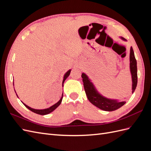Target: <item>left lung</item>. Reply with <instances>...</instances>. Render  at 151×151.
<instances>
[{"instance_id": "obj_1", "label": "left lung", "mask_w": 151, "mask_h": 151, "mask_svg": "<svg viewBox=\"0 0 151 151\" xmlns=\"http://www.w3.org/2000/svg\"><path fill=\"white\" fill-rule=\"evenodd\" d=\"M121 38L126 41L125 38L122 37H121ZM130 68L132 80V92L134 93L137 84V60L134 55L133 48L132 47L130 52ZM81 77L83 78L84 90L88 100L98 108L104 111H112L120 108L126 103L125 101H118L115 99H108L103 96L98 92L92 82L88 78V76L84 73H83Z\"/></svg>"}]
</instances>
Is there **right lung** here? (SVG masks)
Segmentation results:
<instances>
[{
	"instance_id": "right-lung-1",
	"label": "right lung",
	"mask_w": 151,
	"mask_h": 151,
	"mask_svg": "<svg viewBox=\"0 0 151 151\" xmlns=\"http://www.w3.org/2000/svg\"><path fill=\"white\" fill-rule=\"evenodd\" d=\"M70 71H71V70H68L65 73V74L64 77H63V82H62V86H63V83H64V81H65V79L67 78V77H68V76H69ZM15 92H16V91H15ZM16 95H17V94H16ZM17 97H18V96H17ZM62 98H63V94H62V98H60V99L59 100V101H58L57 103H55V104L52 105V106H50V107L48 108L43 109H36L32 108H31V107H29V106H27V105L25 104L24 103H22V101H21V102H22V103H23V104L24 105V106H25L27 108L29 109V110H31V111H33V112H34V113H36V114H38V115H47V114H49L50 113H51V112H52L53 111H54L55 109L59 106V105L60 104V103H61V102H62Z\"/></svg>"
}]
</instances>
